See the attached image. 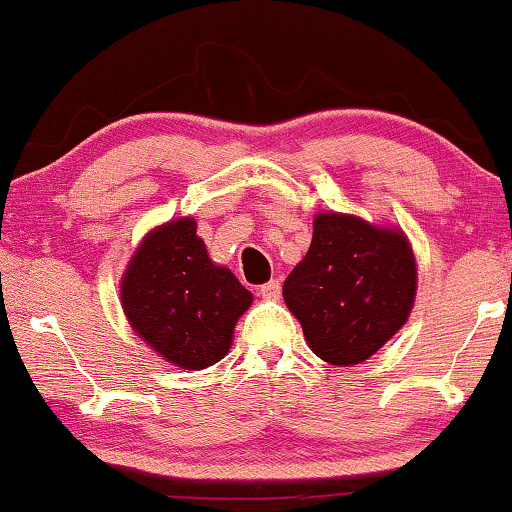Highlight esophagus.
Returning a JSON list of instances; mask_svg holds the SVG:
<instances>
[{
    "label": "esophagus",
    "instance_id": "34e87169",
    "mask_svg": "<svg viewBox=\"0 0 512 512\" xmlns=\"http://www.w3.org/2000/svg\"><path fill=\"white\" fill-rule=\"evenodd\" d=\"M259 294H262V299H278L280 297V280H269V283L259 285Z\"/></svg>",
    "mask_w": 512,
    "mask_h": 512
}]
</instances>
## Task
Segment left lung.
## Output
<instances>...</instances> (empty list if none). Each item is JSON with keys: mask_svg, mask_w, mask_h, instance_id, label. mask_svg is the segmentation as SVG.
<instances>
[{"mask_svg": "<svg viewBox=\"0 0 512 512\" xmlns=\"http://www.w3.org/2000/svg\"><path fill=\"white\" fill-rule=\"evenodd\" d=\"M415 278L413 250L401 232L320 213L283 297L315 355L350 366L383 348L408 320Z\"/></svg>", "mask_w": 512, "mask_h": 512, "instance_id": "left-lung-1", "label": "left lung"}]
</instances>
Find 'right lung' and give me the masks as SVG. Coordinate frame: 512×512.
Returning <instances> with one entry per match:
<instances>
[{
	"mask_svg": "<svg viewBox=\"0 0 512 512\" xmlns=\"http://www.w3.org/2000/svg\"><path fill=\"white\" fill-rule=\"evenodd\" d=\"M122 308L143 341L181 369H206L232 345L253 301L232 271L208 259L192 218L155 229L122 278Z\"/></svg>",
	"mask_w": 512,
	"mask_h": 512,
	"instance_id": "right-lung-1",
	"label": "right lung"
}]
</instances>
